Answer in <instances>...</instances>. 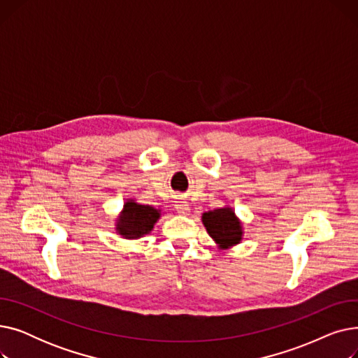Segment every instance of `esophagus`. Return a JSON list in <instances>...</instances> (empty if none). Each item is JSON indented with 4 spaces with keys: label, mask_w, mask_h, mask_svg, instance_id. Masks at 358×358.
Segmentation results:
<instances>
[{
    "label": "esophagus",
    "mask_w": 358,
    "mask_h": 358,
    "mask_svg": "<svg viewBox=\"0 0 358 358\" xmlns=\"http://www.w3.org/2000/svg\"><path fill=\"white\" fill-rule=\"evenodd\" d=\"M174 206H176V210L180 215H189L190 213V204L187 203L185 200H177Z\"/></svg>",
    "instance_id": "obj_1"
}]
</instances>
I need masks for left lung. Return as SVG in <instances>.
I'll use <instances>...</instances> for the list:
<instances>
[{
    "mask_svg": "<svg viewBox=\"0 0 358 358\" xmlns=\"http://www.w3.org/2000/svg\"><path fill=\"white\" fill-rule=\"evenodd\" d=\"M203 223L209 235L222 248L235 245L241 241V224L232 209H216L203 215Z\"/></svg>",
    "mask_w": 358,
    "mask_h": 358,
    "instance_id": "obj_1",
    "label": "left lung"
}]
</instances>
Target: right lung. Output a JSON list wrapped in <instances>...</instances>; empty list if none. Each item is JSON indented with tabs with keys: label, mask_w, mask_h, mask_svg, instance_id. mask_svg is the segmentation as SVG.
Masks as SVG:
<instances>
[{
	"label": "right lung",
	"mask_w": 358,
	"mask_h": 358,
	"mask_svg": "<svg viewBox=\"0 0 358 358\" xmlns=\"http://www.w3.org/2000/svg\"><path fill=\"white\" fill-rule=\"evenodd\" d=\"M159 219V212L150 206L127 201L117 223V231L124 238H141L149 234Z\"/></svg>",
	"instance_id": "right-lung-1"
}]
</instances>
